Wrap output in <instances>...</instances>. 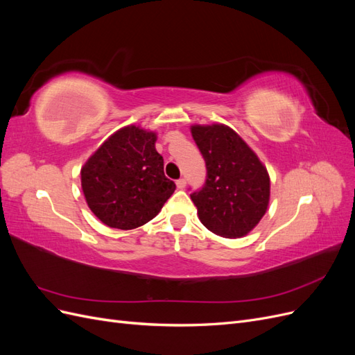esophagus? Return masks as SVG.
<instances>
[{
	"instance_id": "1",
	"label": "esophagus",
	"mask_w": 355,
	"mask_h": 355,
	"mask_svg": "<svg viewBox=\"0 0 355 355\" xmlns=\"http://www.w3.org/2000/svg\"><path fill=\"white\" fill-rule=\"evenodd\" d=\"M176 187H178V189H184V188L187 187V180H185V179L176 180Z\"/></svg>"
}]
</instances>
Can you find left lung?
Instances as JSON below:
<instances>
[{
    "mask_svg": "<svg viewBox=\"0 0 355 355\" xmlns=\"http://www.w3.org/2000/svg\"><path fill=\"white\" fill-rule=\"evenodd\" d=\"M192 137L207 167L206 185L191 196L201 223L223 239H241L268 210L271 180L244 139L220 123L192 124Z\"/></svg>",
    "mask_w": 355,
    "mask_h": 355,
    "instance_id": "left-lung-1",
    "label": "left lung"
}]
</instances>
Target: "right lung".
<instances>
[{
    "label": "right lung",
    "instance_id": "obj_1",
    "mask_svg": "<svg viewBox=\"0 0 355 355\" xmlns=\"http://www.w3.org/2000/svg\"><path fill=\"white\" fill-rule=\"evenodd\" d=\"M155 142L153 130L135 124L121 127L81 167L84 198L106 227L124 231L142 227L175 192Z\"/></svg>",
    "mask_w": 355,
    "mask_h": 355
}]
</instances>
